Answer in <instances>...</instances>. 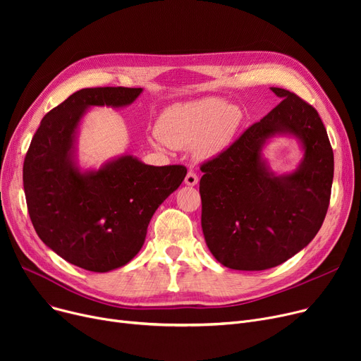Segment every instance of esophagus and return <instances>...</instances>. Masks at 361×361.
I'll return each instance as SVG.
<instances>
[{"instance_id":"34e87169","label":"esophagus","mask_w":361,"mask_h":361,"mask_svg":"<svg viewBox=\"0 0 361 361\" xmlns=\"http://www.w3.org/2000/svg\"><path fill=\"white\" fill-rule=\"evenodd\" d=\"M197 181H199V177H197V174L195 173V171H188L185 178H184V183L187 185H196Z\"/></svg>"}]
</instances>
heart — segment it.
Here are the masks:
<instances>
[{
	"mask_svg": "<svg viewBox=\"0 0 361 361\" xmlns=\"http://www.w3.org/2000/svg\"><path fill=\"white\" fill-rule=\"evenodd\" d=\"M241 112L221 99L204 98L169 106L158 120L157 131L162 143L174 149L195 145L199 157H212L230 143L240 126Z\"/></svg>",
	"mask_w": 361,
	"mask_h": 361,
	"instance_id": "obj_1",
	"label": "heart"
}]
</instances>
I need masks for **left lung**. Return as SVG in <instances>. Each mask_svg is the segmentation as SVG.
I'll return each mask as SVG.
<instances>
[{
    "instance_id": "left-lung-1",
    "label": "left lung",
    "mask_w": 361,
    "mask_h": 361,
    "mask_svg": "<svg viewBox=\"0 0 361 361\" xmlns=\"http://www.w3.org/2000/svg\"><path fill=\"white\" fill-rule=\"evenodd\" d=\"M271 90L282 101L200 165L204 241L219 263L237 271L269 269L305 249L331 199L334 152L317 111L290 90ZM278 132L297 135L305 146V159L290 176H274L259 155Z\"/></svg>"
}]
</instances>
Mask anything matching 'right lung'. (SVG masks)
Wrapping results in <instances>:
<instances>
[{"mask_svg":"<svg viewBox=\"0 0 361 361\" xmlns=\"http://www.w3.org/2000/svg\"><path fill=\"white\" fill-rule=\"evenodd\" d=\"M142 87L74 92L42 118L23 164L33 228L51 250L75 267L108 272L135 257L158 206L177 190L184 165L152 166L131 155L80 173L71 159L74 133L87 106H124Z\"/></svg>","mask_w":361,"mask_h":361,"instance_id":"obj_1","label":"right lung"}]
</instances>
